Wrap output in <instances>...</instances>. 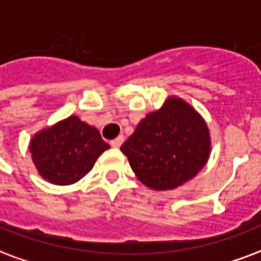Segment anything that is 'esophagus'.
I'll list each match as a JSON object with an SVG mask.
<instances>
[{
  "label": "esophagus",
  "mask_w": 261,
  "mask_h": 261,
  "mask_svg": "<svg viewBox=\"0 0 261 261\" xmlns=\"http://www.w3.org/2000/svg\"><path fill=\"white\" fill-rule=\"evenodd\" d=\"M123 142H124V137L119 136L117 138H115L113 141H111V145L113 146V148H120Z\"/></svg>",
  "instance_id": "1"
}]
</instances>
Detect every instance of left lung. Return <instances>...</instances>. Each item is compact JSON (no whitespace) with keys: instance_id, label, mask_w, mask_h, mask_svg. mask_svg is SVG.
I'll use <instances>...</instances> for the list:
<instances>
[{"instance_id":"8db88e82","label":"left lung","mask_w":261,"mask_h":261,"mask_svg":"<svg viewBox=\"0 0 261 261\" xmlns=\"http://www.w3.org/2000/svg\"><path fill=\"white\" fill-rule=\"evenodd\" d=\"M137 178L155 191L175 190L207 163L212 150L209 127L194 106L169 96L159 111L138 123L121 145Z\"/></svg>"}]
</instances>
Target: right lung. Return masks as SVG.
I'll return each mask as SVG.
<instances>
[{"label":"right lung","instance_id":"1","mask_svg":"<svg viewBox=\"0 0 261 261\" xmlns=\"http://www.w3.org/2000/svg\"><path fill=\"white\" fill-rule=\"evenodd\" d=\"M109 148L99 131L77 116L40 130L29 145L38 174L55 185H70L82 179Z\"/></svg>","mask_w":261,"mask_h":261}]
</instances>
